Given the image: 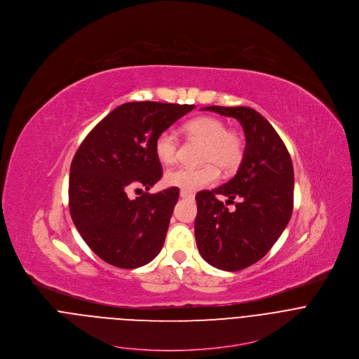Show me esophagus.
Wrapping results in <instances>:
<instances>
[{
	"mask_svg": "<svg viewBox=\"0 0 359 359\" xmlns=\"http://www.w3.org/2000/svg\"><path fill=\"white\" fill-rule=\"evenodd\" d=\"M180 196H181V198H184V199H192V198H194V195H192V194L185 192V191H181V192H180Z\"/></svg>",
	"mask_w": 359,
	"mask_h": 359,
	"instance_id": "obj_1",
	"label": "esophagus"
}]
</instances>
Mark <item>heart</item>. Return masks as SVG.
Here are the masks:
<instances>
[{
  "label": "heart",
  "mask_w": 359,
  "mask_h": 359,
  "mask_svg": "<svg viewBox=\"0 0 359 359\" xmlns=\"http://www.w3.org/2000/svg\"><path fill=\"white\" fill-rule=\"evenodd\" d=\"M184 128L189 137L205 144L202 163L207 164L199 168L178 167L165 172V185L192 194L217 182L219 177L217 165L224 171H232L242 163L245 154L243 140L238 133L226 130L222 120L212 116H201L189 120ZM178 145V137L172 130L161 131L154 141L157 160L164 165L172 164L177 160Z\"/></svg>",
  "instance_id": "1"
}]
</instances>
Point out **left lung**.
Segmentation results:
<instances>
[{"instance_id": "left-lung-1", "label": "left lung", "mask_w": 359, "mask_h": 359, "mask_svg": "<svg viewBox=\"0 0 359 359\" xmlns=\"http://www.w3.org/2000/svg\"><path fill=\"white\" fill-rule=\"evenodd\" d=\"M236 118L246 148L236 175L226 184L196 195L195 236L201 256L222 271H241L265 256L289 224L293 211L294 171L283 141L258 111L246 106H205ZM229 198V212L216 199ZM236 198L238 202L233 203Z\"/></svg>"}]
</instances>
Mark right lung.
I'll return each mask as SVG.
<instances>
[{
  "label": "right lung",
  "mask_w": 359,
  "mask_h": 359,
  "mask_svg": "<svg viewBox=\"0 0 359 359\" xmlns=\"http://www.w3.org/2000/svg\"><path fill=\"white\" fill-rule=\"evenodd\" d=\"M194 107L123 103L77 149L69 178L70 215L84 242L104 262L133 269L160 253L180 189L145 192L134 201L127 195L140 187L149 191L161 178L156 137Z\"/></svg>",
  "instance_id": "right-lung-1"
}]
</instances>
